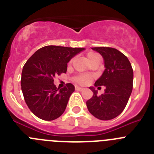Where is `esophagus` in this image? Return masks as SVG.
I'll return each instance as SVG.
<instances>
[{
  "label": "esophagus",
  "instance_id": "obj_1",
  "mask_svg": "<svg viewBox=\"0 0 154 154\" xmlns=\"http://www.w3.org/2000/svg\"><path fill=\"white\" fill-rule=\"evenodd\" d=\"M83 88H81V87H79V86H75V90H78V91H82L83 90Z\"/></svg>",
  "mask_w": 154,
  "mask_h": 154
}]
</instances>
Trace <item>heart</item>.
Here are the masks:
<instances>
[{
	"label": "heart",
	"mask_w": 154,
	"mask_h": 154,
	"mask_svg": "<svg viewBox=\"0 0 154 154\" xmlns=\"http://www.w3.org/2000/svg\"><path fill=\"white\" fill-rule=\"evenodd\" d=\"M99 56L96 53L94 52H89L87 54V60L88 62H90L92 59ZM92 80V77L91 75H80L75 76L73 78V81L76 83L82 85H85L87 84H89L91 81Z\"/></svg>",
	"instance_id": "1"
}]
</instances>
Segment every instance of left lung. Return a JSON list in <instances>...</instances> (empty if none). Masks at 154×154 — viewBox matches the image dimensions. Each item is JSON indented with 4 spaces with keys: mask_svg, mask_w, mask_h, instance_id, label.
I'll return each instance as SVG.
<instances>
[{
    "mask_svg": "<svg viewBox=\"0 0 154 154\" xmlns=\"http://www.w3.org/2000/svg\"><path fill=\"white\" fill-rule=\"evenodd\" d=\"M103 57L104 72L95 86L105 85V92L100 96L93 87L89 89L93 96L87 100L86 106L89 112L101 120L116 118L124 110L133 90V71L127 57L121 51L110 47H94Z\"/></svg>",
    "mask_w": 154,
    "mask_h": 154,
    "instance_id": "8db88e82",
    "label": "left lung"
}]
</instances>
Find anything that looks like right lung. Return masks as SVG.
Masks as SVG:
<instances>
[{
    "mask_svg": "<svg viewBox=\"0 0 154 154\" xmlns=\"http://www.w3.org/2000/svg\"><path fill=\"white\" fill-rule=\"evenodd\" d=\"M83 48L48 45L35 51L23 67L21 90L27 106L37 117L54 120L62 115L75 90L67 83L58 89L54 79L66 73L67 63Z\"/></svg>",
    "mask_w": 154,
    "mask_h": 154,
    "instance_id": "add662e5",
    "label": "right lung"
}]
</instances>
